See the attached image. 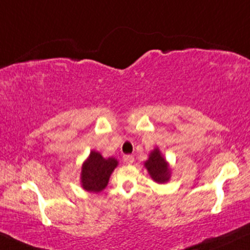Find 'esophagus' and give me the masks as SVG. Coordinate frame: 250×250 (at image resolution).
I'll return each mask as SVG.
<instances>
[{"label":"esophagus","instance_id":"obj_1","mask_svg":"<svg viewBox=\"0 0 250 250\" xmlns=\"http://www.w3.org/2000/svg\"><path fill=\"white\" fill-rule=\"evenodd\" d=\"M123 160L126 165H132L134 162V156L133 155H124L123 156Z\"/></svg>","mask_w":250,"mask_h":250}]
</instances>
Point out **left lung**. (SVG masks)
Wrapping results in <instances>:
<instances>
[{"label":"left lung","instance_id":"obj_1","mask_svg":"<svg viewBox=\"0 0 250 250\" xmlns=\"http://www.w3.org/2000/svg\"><path fill=\"white\" fill-rule=\"evenodd\" d=\"M145 167L148 170L150 177L158 183H165L170 177L168 163L162 158L158 148H155L150 153L149 159L145 162Z\"/></svg>","mask_w":250,"mask_h":250}]
</instances>
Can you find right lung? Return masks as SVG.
I'll return each instance as SVG.
<instances>
[{"label": "right lung", "instance_id": "obj_1", "mask_svg": "<svg viewBox=\"0 0 250 250\" xmlns=\"http://www.w3.org/2000/svg\"><path fill=\"white\" fill-rule=\"evenodd\" d=\"M118 162L113 158L104 159L98 152H91L83 163L81 183L83 189L90 192H100L107 186L109 177Z\"/></svg>", "mask_w": 250, "mask_h": 250}]
</instances>
